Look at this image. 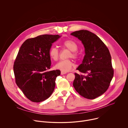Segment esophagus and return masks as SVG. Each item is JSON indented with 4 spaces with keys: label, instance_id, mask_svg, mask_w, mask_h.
<instances>
[{
    "label": "esophagus",
    "instance_id": "1",
    "mask_svg": "<svg viewBox=\"0 0 128 128\" xmlns=\"http://www.w3.org/2000/svg\"><path fill=\"white\" fill-rule=\"evenodd\" d=\"M66 73H67V72H64V71H62V72H61V74H62V75L65 74H66Z\"/></svg>",
    "mask_w": 128,
    "mask_h": 128
}]
</instances>
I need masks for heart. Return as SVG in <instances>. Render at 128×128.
Segmentation results:
<instances>
[{"mask_svg": "<svg viewBox=\"0 0 128 128\" xmlns=\"http://www.w3.org/2000/svg\"><path fill=\"white\" fill-rule=\"evenodd\" d=\"M62 45L70 50V53L69 54L68 57H72L73 58H77L79 56V53L77 52L78 45L72 40H66L62 42ZM49 56L54 60L56 61L59 58V52L58 48L56 47H52L49 50ZM73 66V62L70 59L62 60L58 62L55 65V68L64 72H68L70 70Z\"/></svg>", "mask_w": 128, "mask_h": 128, "instance_id": "b5f03b06", "label": "heart"}]
</instances>
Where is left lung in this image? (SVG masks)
Masks as SVG:
<instances>
[{"instance_id":"1","label":"left lung","mask_w":128,"mask_h":128,"mask_svg":"<svg viewBox=\"0 0 128 128\" xmlns=\"http://www.w3.org/2000/svg\"><path fill=\"white\" fill-rule=\"evenodd\" d=\"M81 41L85 48L82 63L77 68L83 74L75 73L73 86L80 95L88 99H94L108 89L114 70L109 50L95 34L80 30L70 34Z\"/></svg>"}]
</instances>
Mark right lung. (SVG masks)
<instances>
[{"label":"right lung","instance_id":"add662e5","mask_svg":"<svg viewBox=\"0 0 128 128\" xmlns=\"http://www.w3.org/2000/svg\"><path fill=\"white\" fill-rule=\"evenodd\" d=\"M58 35L44 34L26 39L22 45L13 66L16 83L32 102L49 98L55 89L60 70L48 71L51 62L49 50Z\"/></svg>","mask_w":128,"mask_h":128}]
</instances>
